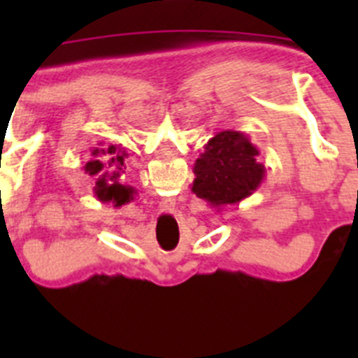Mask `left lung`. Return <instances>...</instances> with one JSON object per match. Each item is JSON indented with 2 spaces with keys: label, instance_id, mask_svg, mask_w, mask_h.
I'll return each instance as SVG.
<instances>
[{
  "label": "left lung",
  "instance_id": "1",
  "mask_svg": "<svg viewBox=\"0 0 358 358\" xmlns=\"http://www.w3.org/2000/svg\"><path fill=\"white\" fill-rule=\"evenodd\" d=\"M260 150L240 131H220L194 164L192 192L217 211L251 197L265 179Z\"/></svg>",
  "mask_w": 358,
  "mask_h": 358
}]
</instances>
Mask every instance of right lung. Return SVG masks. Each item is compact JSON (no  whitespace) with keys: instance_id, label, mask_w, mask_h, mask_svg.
<instances>
[{"instance_id":"1","label":"right lung","mask_w":358,"mask_h":358,"mask_svg":"<svg viewBox=\"0 0 358 358\" xmlns=\"http://www.w3.org/2000/svg\"><path fill=\"white\" fill-rule=\"evenodd\" d=\"M91 156L94 159L87 161L84 170L94 179L93 189L98 201L113 202L115 208H122L123 204L134 201L136 189L120 182V176L125 172L123 169L127 152L116 145H109L107 148H93Z\"/></svg>"}]
</instances>
